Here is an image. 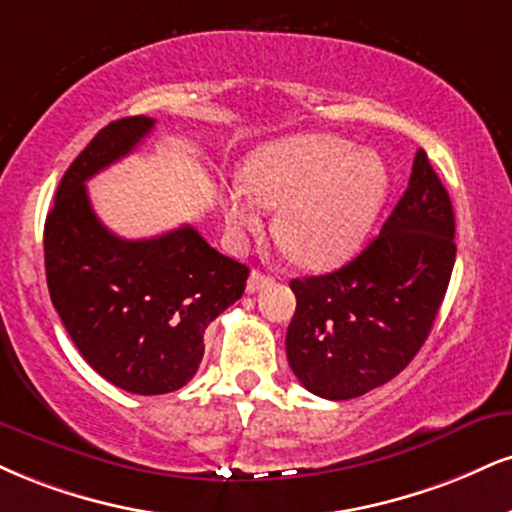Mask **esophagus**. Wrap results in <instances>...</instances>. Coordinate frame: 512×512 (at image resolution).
<instances>
[{
    "mask_svg": "<svg viewBox=\"0 0 512 512\" xmlns=\"http://www.w3.org/2000/svg\"><path fill=\"white\" fill-rule=\"evenodd\" d=\"M272 281H274L272 276H267V274H262V272H252L248 276V293L262 291V288L269 286V283H272Z\"/></svg>",
    "mask_w": 512,
    "mask_h": 512,
    "instance_id": "34e87169",
    "label": "esophagus"
}]
</instances>
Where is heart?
Masks as SVG:
<instances>
[{"label": "heart", "mask_w": 512, "mask_h": 512, "mask_svg": "<svg viewBox=\"0 0 512 512\" xmlns=\"http://www.w3.org/2000/svg\"><path fill=\"white\" fill-rule=\"evenodd\" d=\"M245 183L226 190L236 236L262 226L264 207H281L276 238L305 267H334L360 248L389 195V166L372 150L331 133H300L257 147Z\"/></svg>", "instance_id": "heart-1"}]
</instances>
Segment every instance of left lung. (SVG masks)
Here are the masks:
<instances>
[{"label":"left lung","instance_id":"8db88e82","mask_svg":"<svg viewBox=\"0 0 512 512\" xmlns=\"http://www.w3.org/2000/svg\"><path fill=\"white\" fill-rule=\"evenodd\" d=\"M451 197L424 150L408 190L360 255L336 272L293 279L288 365L319 398L348 400L410 365L432 331L455 264Z\"/></svg>","mask_w":512,"mask_h":512}]
</instances>
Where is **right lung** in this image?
Wrapping results in <instances>:
<instances>
[{
  "label": "right lung",
  "instance_id": "1",
  "mask_svg": "<svg viewBox=\"0 0 512 512\" xmlns=\"http://www.w3.org/2000/svg\"><path fill=\"white\" fill-rule=\"evenodd\" d=\"M152 128L150 116L104 126L66 169L45 221L54 310L83 360L140 396L171 393L193 379L205 329L243 295L250 274L188 224L126 240L92 212L85 181L133 152Z\"/></svg>",
  "mask_w": 512,
  "mask_h": 512
}]
</instances>
